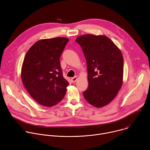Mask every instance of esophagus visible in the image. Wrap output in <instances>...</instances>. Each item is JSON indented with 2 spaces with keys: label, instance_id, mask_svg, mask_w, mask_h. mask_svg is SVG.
Returning a JSON list of instances; mask_svg holds the SVG:
<instances>
[{
  "label": "esophagus",
  "instance_id": "obj_1",
  "mask_svg": "<svg viewBox=\"0 0 150 150\" xmlns=\"http://www.w3.org/2000/svg\"><path fill=\"white\" fill-rule=\"evenodd\" d=\"M78 76H74V77L72 78H71L72 82V83H75V82H76V81L78 80Z\"/></svg>",
  "mask_w": 150,
  "mask_h": 150
}]
</instances>
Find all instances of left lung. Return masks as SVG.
Listing matches in <instances>:
<instances>
[{"instance_id": "left-lung-1", "label": "left lung", "mask_w": 150, "mask_h": 150, "mask_svg": "<svg viewBox=\"0 0 150 150\" xmlns=\"http://www.w3.org/2000/svg\"><path fill=\"white\" fill-rule=\"evenodd\" d=\"M75 41L81 46L86 61L88 88L83 92L91 105L101 108L110 104L123 82V56L107 36L86 34Z\"/></svg>"}]
</instances>
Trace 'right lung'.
I'll use <instances>...</instances> for the list:
<instances>
[{
	"label": "right lung",
	"instance_id": "add662e5",
	"mask_svg": "<svg viewBox=\"0 0 150 150\" xmlns=\"http://www.w3.org/2000/svg\"><path fill=\"white\" fill-rule=\"evenodd\" d=\"M68 41L64 37L39 40L25 57L21 78L30 95L40 105L53 107L66 94L69 82L62 76L60 57Z\"/></svg>",
	"mask_w": 150,
	"mask_h": 150
}]
</instances>
